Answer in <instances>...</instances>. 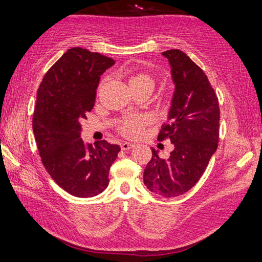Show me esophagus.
I'll return each instance as SVG.
<instances>
[{
  "label": "esophagus",
  "instance_id": "34e87169",
  "mask_svg": "<svg viewBox=\"0 0 262 262\" xmlns=\"http://www.w3.org/2000/svg\"><path fill=\"white\" fill-rule=\"evenodd\" d=\"M122 149H124V151H127V149H131V148H134L135 147V144H132V143H127V141H125V143H123L122 144Z\"/></svg>",
  "mask_w": 262,
  "mask_h": 262
}]
</instances>
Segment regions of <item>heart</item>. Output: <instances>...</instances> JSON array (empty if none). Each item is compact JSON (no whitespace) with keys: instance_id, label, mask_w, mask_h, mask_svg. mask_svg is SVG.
Listing matches in <instances>:
<instances>
[{"instance_id":"obj_1","label":"heart","mask_w":262,"mask_h":262,"mask_svg":"<svg viewBox=\"0 0 262 262\" xmlns=\"http://www.w3.org/2000/svg\"><path fill=\"white\" fill-rule=\"evenodd\" d=\"M130 87H147L152 91L154 87V80L147 73H136L130 78ZM146 123L147 118L144 116H128V117L123 119L118 130L127 138H136L141 134Z\"/></svg>"}]
</instances>
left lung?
Listing matches in <instances>:
<instances>
[{
  "mask_svg": "<svg viewBox=\"0 0 262 262\" xmlns=\"http://www.w3.org/2000/svg\"><path fill=\"white\" fill-rule=\"evenodd\" d=\"M162 55L168 59L175 88L167 115L169 123L158 139L169 138L174 149L162 159L152 148L144 183L154 194L177 197L195 186L216 152L220 105L205 73L186 53L168 50Z\"/></svg>",
  "mask_w": 262,
  "mask_h": 262,
  "instance_id": "1",
  "label": "left lung"
}]
</instances>
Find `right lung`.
Wrapping results in <instances>:
<instances>
[{
	"mask_svg": "<svg viewBox=\"0 0 262 262\" xmlns=\"http://www.w3.org/2000/svg\"><path fill=\"white\" fill-rule=\"evenodd\" d=\"M115 60L73 47L42 79L33 113V134L46 170L76 197H93L109 184V170L121 147L106 140L84 144L81 121L96 98L101 75Z\"/></svg>",
	"mask_w": 262,
	"mask_h": 262,
	"instance_id": "1",
	"label": "right lung"
}]
</instances>
